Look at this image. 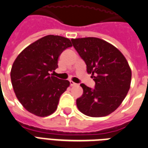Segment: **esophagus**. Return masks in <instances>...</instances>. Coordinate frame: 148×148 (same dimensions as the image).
Masks as SVG:
<instances>
[{"label":"esophagus","mask_w":148,"mask_h":148,"mask_svg":"<svg viewBox=\"0 0 148 148\" xmlns=\"http://www.w3.org/2000/svg\"><path fill=\"white\" fill-rule=\"evenodd\" d=\"M70 85L71 86H77V84H75L74 82H73V81H71H71H70Z\"/></svg>","instance_id":"obj_1"}]
</instances>
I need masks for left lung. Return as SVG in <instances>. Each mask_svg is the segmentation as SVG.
<instances>
[{
  "instance_id": "8db88e82",
  "label": "left lung",
  "mask_w": 148,
  "mask_h": 148,
  "mask_svg": "<svg viewBox=\"0 0 148 148\" xmlns=\"http://www.w3.org/2000/svg\"><path fill=\"white\" fill-rule=\"evenodd\" d=\"M74 49L86 64L95 87L85 84L82 96L77 99L80 112L92 117L105 116L114 112L127 95L132 72L126 58L112 44L96 38L71 39Z\"/></svg>"
}]
</instances>
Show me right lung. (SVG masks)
Masks as SVG:
<instances>
[{
  "label": "right lung",
  "instance_id": "add662e5",
  "mask_svg": "<svg viewBox=\"0 0 148 148\" xmlns=\"http://www.w3.org/2000/svg\"><path fill=\"white\" fill-rule=\"evenodd\" d=\"M72 47L70 40L47 35L27 47L17 56L10 77L17 99L26 110L38 116H47L57 108L59 99L69 81L53 76L58 59Z\"/></svg>",
  "mask_w": 148,
  "mask_h": 148
}]
</instances>
